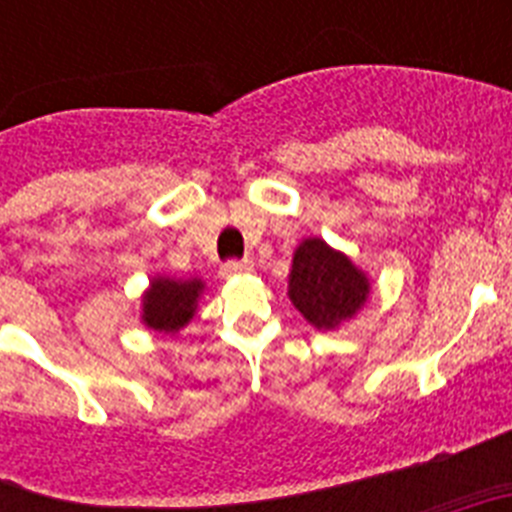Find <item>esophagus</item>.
<instances>
[{
    "label": "esophagus",
    "instance_id": "esophagus-1",
    "mask_svg": "<svg viewBox=\"0 0 512 512\" xmlns=\"http://www.w3.org/2000/svg\"><path fill=\"white\" fill-rule=\"evenodd\" d=\"M248 271H253V261L243 259V261H228V264H223L220 274H223L225 279H230V277H238V274H248Z\"/></svg>",
    "mask_w": 512,
    "mask_h": 512
}]
</instances>
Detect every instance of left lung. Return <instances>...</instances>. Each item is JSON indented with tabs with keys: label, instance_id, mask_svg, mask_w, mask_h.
I'll list each match as a JSON object with an SVG mask.
<instances>
[{
	"label": "left lung",
	"instance_id": "left-lung-1",
	"mask_svg": "<svg viewBox=\"0 0 512 512\" xmlns=\"http://www.w3.org/2000/svg\"><path fill=\"white\" fill-rule=\"evenodd\" d=\"M287 295L312 328L336 330L359 315L372 282L351 256L312 235L295 248Z\"/></svg>",
	"mask_w": 512,
	"mask_h": 512
}]
</instances>
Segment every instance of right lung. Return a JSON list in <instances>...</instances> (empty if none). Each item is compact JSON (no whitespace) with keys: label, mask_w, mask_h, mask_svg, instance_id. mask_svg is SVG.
<instances>
[{"label":"right lung","mask_w":512,"mask_h":512,"mask_svg":"<svg viewBox=\"0 0 512 512\" xmlns=\"http://www.w3.org/2000/svg\"><path fill=\"white\" fill-rule=\"evenodd\" d=\"M202 295H205L202 279H176L156 274V277H151L146 292L140 295V323L148 330H156V333L176 336L194 318Z\"/></svg>","instance_id":"obj_1"}]
</instances>
